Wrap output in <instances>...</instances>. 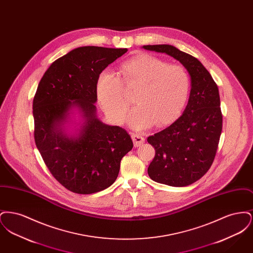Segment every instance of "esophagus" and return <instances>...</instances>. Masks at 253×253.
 <instances>
[{
  "mask_svg": "<svg viewBox=\"0 0 253 253\" xmlns=\"http://www.w3.org/2000/svg\"><path fill=\"white\" fill-rule=\"evenodd\" d=\"M132 138L134 147H139L145 142L144 136L140 133H132Z\"/></svg>",
  "mask_w": 253,
  "mask_h": 253,
  "instance_id": "esophagus-1",
  "label": "esophagus"
}]
</instances>
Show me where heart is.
<instances>
[{"label":"heart","mask_w":253,"mask_h":253,"mask_svg":"<svg viewBox=\"0 0 253 253\" xmlns=\"http://www.w3.org/2000/svg\"><path fill=\"white\" fill-rule=\"evenodd\" d=\"M121 80L104 71L96 81V96L106 116L117 124L128 113L130 100L123 90L136 89V107L130 116L134 128H146L154 123L166 126L176 121L187 105L191 93V76L178 64H169L149 54L126 60L120 68Z\"/></svg>","instance_id":"obj_1"}]
</instances>
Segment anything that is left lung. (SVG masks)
<instances>
[{
	"instance_id": "left-lung-1",
	"label": "left lung",
	"mask_w": 253,
	"mask_h": 253,
	"mask_svg": "<svg viewBox=\"0 0 253 253\" xmlns=\"http://www.w3.org/2000/svg\"><path fill=\"white\" fill-rule=\"evenodd\" d=\"M142 47L174 58L191 76L192 89L182 116L147 138L156 150L148 168L151 179L185 187L204 175L216 155L223 122L218 87L204 65L193 56L169 44Z\"/></svg>"
}]
</instances>
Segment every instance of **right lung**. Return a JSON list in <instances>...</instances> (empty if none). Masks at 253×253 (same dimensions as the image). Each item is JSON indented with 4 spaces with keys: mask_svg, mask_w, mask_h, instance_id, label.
<instances>
[{
    "mask_svg": "<svg viewBox=\"0 0 253 253\" xmlns=\"http://www.w3.org/2000/svg\"><path fill=\"white\" fill-rule=\"evenodd\" d=\"M127 48L83 46L55 60L44 73L33 100L34 138L52 175L67 190L90 194L110 187L122 157L132 149L129 133L96 117V81ZM77 108L82 118L74 135L65 124Z\"/></svg>",
    "mask_w": 253,
    "mask_h": 253,
    "instance_id": "right-lung-1",
    "label": "right lung"
}]
</instances>
